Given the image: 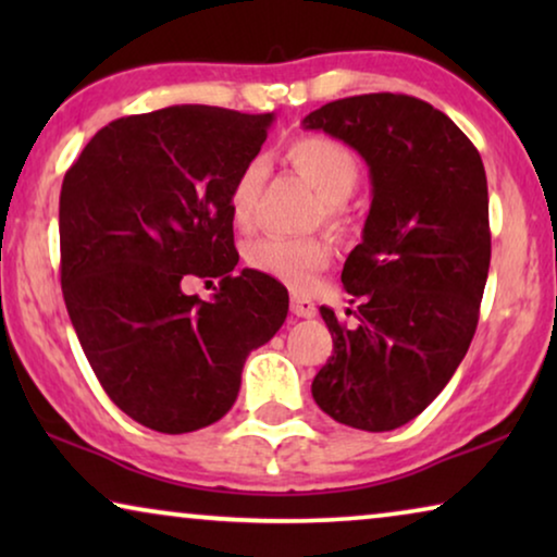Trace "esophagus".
<instances>
[{"instance_id":"obj_1","label":"esophagus","mask_w":557,"mask_h":557,"mask_svg":"<svg viewBox=\"0 0 557 557\" xmlns=\"http://www.w3.org/2000/svg\"><path fill=\"white\" fill-rule=\"evenodd\" d=\"M292 314L301 319H311L317 314V304L307 296H292Z\"/></svg>"}]
</instances>
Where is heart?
Listing matches in <instances>:
<instances>
[{
    "label": "heart",
    "instance_id": "heart-1",
    "mask_svg": "<svg viewBox=\"0 0 557 557\" xmlns=\"http://www.w3.org/2000/svg\"><path fill=\"white\" fill-rule=\"evenodd\" d=\"M288 164L314 187L322 200L326 223L345 227L349 223L345 200L360 182V159L345 141L332 136H299L286 151ZM265 166L261 159H250L235 174L227 189V212L238 231H248L256 218V200L261 193ZM332 261V246L326 238H278L265 235L246 246L248 269L292 286L294 292H309L317 273Z\"/></svg>",
    "mask_w": 557,
    "mask_h": 557
}]
</instances>
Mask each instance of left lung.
Returning <instances> with one entry per match:
<instances>
[{
	"label": "left lung",
	"mask_w": 557,
	"mask_h": 557,
	"mask_svg": "<svg viewBox=\"0 0 557 557\" xmlns=\"http://www.w3.org/2000/svg\"><path fill=\"white\" fill-rule=\"evenodd\" d=\"M362 154L372 205L342 269L357 324L322 307L334 355L311 395L337 423L393 431L444 391L474 339L492 258L490 193L467 134L421 98L364 94L311 111Z\"/></svg>",
	"instance_id": "1"
}]
</instances>
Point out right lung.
<instances>
[{
  "mask_svg": "<svg viewBox=\"0 0 557 557\" xmlns=\"http://www.w3.org/2000/svg\"><path fill=\"white\" fill-rule=\"evenodd\" d=\"M273 113L170 106L103 126L60 189V284L106 395L136 423L189 433L233 408L243 362L288 294L238 265L227 189ZM220 277L210 302L184 294Z\"/></svg>",
  "mask_w": 557,
  "mask_h": 557,
  "instance_id": "add662e5",
  "label": "right lung"
}]
</instances>
